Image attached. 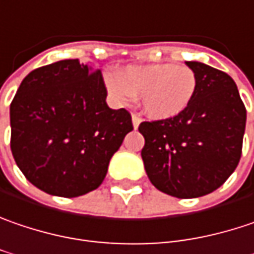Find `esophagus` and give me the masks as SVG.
<instances>
[{"instance_id": "obj_1", "label": "esophagus", "mask_w": 254, "mask_h": 254, "mask_svg": "<svg viewBox=\"0 0 254 254\" xmlns=\"http://www.w3.org/2000/svg\"><path fill=\"white\" fill-rule=\"evenodd\" d=\"M132 124H133V127H135V129H138L139 124H141V116H139L138 113H133V115H132Z\"/></svg>"}]
</instances>
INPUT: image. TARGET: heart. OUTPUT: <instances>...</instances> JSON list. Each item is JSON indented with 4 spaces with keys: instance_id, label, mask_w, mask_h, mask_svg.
Wrapping results in <instances>:
<instances>
[{
    "instance_id": "heart-1",
    "label": "heart",
    "mask_w": 254,
    "mask_h": 254,
    "mask_svg": "<svg viewBox=\"0 0 254 254\" xmlns=\"http://www.w3.org/2000/svg\"><path fill=\"white\" fill-rule=\"evenodd\" d=\"M106 87L122 105L142 97L143 111L154 119H168L183 113L197 92V76L188 66L158 63L129 66L121 76L108 74Z\"/></svg>"
}]
</instances>
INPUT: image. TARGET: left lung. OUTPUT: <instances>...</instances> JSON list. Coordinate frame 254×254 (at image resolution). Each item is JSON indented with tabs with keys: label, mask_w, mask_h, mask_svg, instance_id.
<instances>
[{
	"label": "left lung",
	"mask_w": 254,
	"mask_h": 254,
	"mask_svg": "<svg viewBox=\"0 0 254 254\" xmlns=\"http://www.w3.org/2000/svg\"><path fill=\"white\" fill-rule=\"evenodd\" d=\"M197 76V92L174 118L142 122V159L154 187L177 198L213 192L242 157L246 108L237 86L221 70L186 62Z\"/></svg>",
	"instance_id": "1"
}]
</instances>
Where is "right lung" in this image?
<instances>
[{
  "mask_svg": "<svg viewBox=\"0 0 254 254\" xmlns=\"http://www.w3.org/2000/svg\"><path fill=\"white\" fill-rule=\"evenodd\" d=\"M99 68L77 59L28 73L9 106L11 152L41 191L79 197L100 186L112 155L133 129L127 109L106 105Z\"/></svg>",
  "mask_w": 254,
  "mask_h": 254,
  "instance_id": "right-lung-1",
  "label": "right lung"
}]
</instances>
